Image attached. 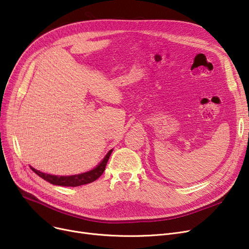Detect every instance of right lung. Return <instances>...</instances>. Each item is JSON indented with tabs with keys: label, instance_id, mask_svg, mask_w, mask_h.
Masks as SVG:
<instances>
[{
	"label": "right lung",
	"instance_id": "1",
	"mask_svg": "<svg viewBox=\"0 0 249 249\" xmlns=\"http://www.w3.org/2000/svg\"><path fill=\"white\" fill-rule=\"evenodd\" d=\"M112 151L113 150H110L107 153V155L105 156V159L102 160V162L96 168H94L93 171H89L88 173H84L81 175L70 176V177H58V176H52V175L44 174V173L37 171V169H35L31 166L30 167L36 175H38L39 177L42 178L46 181L50 182V184H52V185L62 186V187H78V186L89 184V182H93L94 180H96L103 175V173L105 171V167H106V165H107L108 160L110 158Z\"/></svg>",
	"mask_w": 249,
	"mask_h": 249
}]
</instances>
